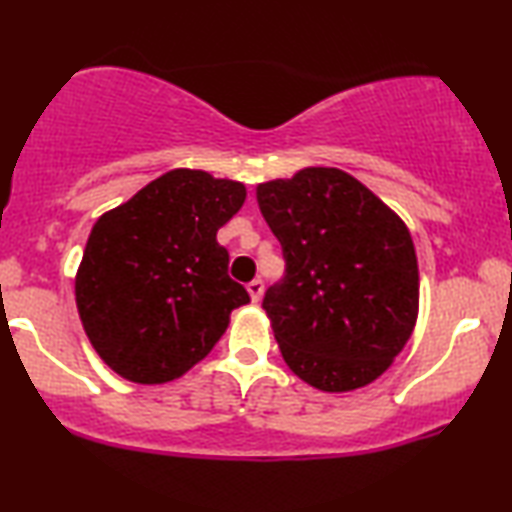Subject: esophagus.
<instances>
[{
  "mask_svg": "<svg viewBox=\"0 0 512 512\" xmlns=\"http://www.w3.org/2000/svg\"><path fill=\"white\" fill-rule=\"evenodd\" d=\"M248 292H250V299H253L255 304H257V301L262 299V294H264V283H262V280H259V278L250 280V283H248Z\"/></svg>",
  "mask_w": 512,
  "mask_h": 512,
  "instance_id": "esophagus-1",
  "label": "esophagus"
}]
</instances>
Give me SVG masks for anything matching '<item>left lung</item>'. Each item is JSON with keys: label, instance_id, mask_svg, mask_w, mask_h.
Wrapping results in <instances>:
<instances>
[{"label": "left lung", "instance_id": "8db88e82", "mask_svg": "<svg viewBox=\"0 0 512 512\" xmlns=\"http://www.w3.org/2000/svg\"><path fill=\"white\" fill-rule=\"evenodd\" d=\"M257 204L285 257V278L262 301L285 364L322 392L373 383L408 343L420 306L406 222L334 167L259 183Z\"/></svg>", "mask_w": 512, "mask_h": 512}]
</instances>
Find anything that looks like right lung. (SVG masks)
<instances>
[{
    "instance_id": "1",
    "label": "right lung",
    "mask_w": 512,
    "mask_h": 512,
    "mask_svg": "<svg viewBox=\"0 0 512 512\" xmlns=\"http://www.w3.org/2000/svg\"><path fill=\"white\" fill-rule=\"evenodd\" d=\"M243 201L239 181L174 169L95 222L76 306L92 348L118 376L141 385L181 378L248 304L215 239Z\"/></svg>"
}]
</instances>
